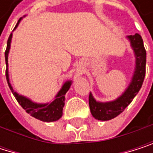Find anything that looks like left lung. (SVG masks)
Instances as JSON below:
<instances>
[{"instance_id":"8db88e82","label":"left lung","mask_w":153,"mask_h":153,"mask_svg":"<svg viewBox=\"0 0 153 153\" xmlns=\"http://www.w3.org/2000/svg\"><path fill=\"white\" fill-rule=\"evenodd\" d=\"M127 38L131 42V46L136 59L134 73L130 85L123 94L114 101L106 103L97 102L94 98L92 94H89L90 111L92 115L97 120L108 121L123 113V110L131 104L132 99L135 97L143 85L146 71V50L144 48L143 41L141 35L138 33L127 36Z\"/></svg>"}]
</instances>
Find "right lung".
<instances>
[{"label": "right lung", "mask_w": 153, "mask_h": 153, "mask_svg": "<svg viewBox=\"0 0 153 153\" xmlns=\"http://www.w3.org/2000/svg\"><path fill=\"white\" fill-rule=\"evenodd\" d=\"M22 18L18 21L14 30L18 27L19 23H20ZM12 33L10 35L8 41H7V48L5 50V62H6V79L9 85L10 89L11 90L13 95L15 97L18 103L22 105V107L31 116L35 117L36 119H39L43 122H54L59 120L62 114H63V107L65 105V94L68 91L72 81H67L62 88L59 90L58 94L56 95L54 101L48 104H37L32 102L30 99L23 97V95L19 94L18 93L14 92L9 78V72H8V55L10 48V42H11Z\"/></svg>", "instance_id": "obj_1"}]
</instances>
